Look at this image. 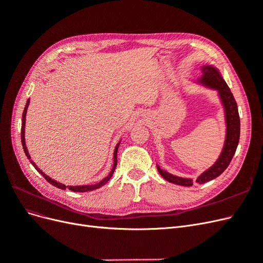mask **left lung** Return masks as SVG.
Returning <instances> with one entry per match:
<instances>
[{"label": "left lung", "mask_w": 263, "mask_h": 263, "mask_svg": "<svg viewBox=\"0 0 263 263\" xmlns=\"http://www.w3.org/2000/svg\"><path fill=\"white\" fill-rule=\"evenodd\" d=\"M202 72L203 76L200 79V83L218 91L219 98L225 108L227 129L225 145L224 148H222L219 158L217 159V161L196 179V182L200 183V184H203V183H206L215 178H217L227 169V166L229 165L236 153V149L240 137V118L239 113H238L237 103L232 91H230L227 83L225 82L224 79L221 78L219 71L216 68H214L212 66H204L202 67ZM158 171L161 174V177L163 179L171 183H174V184L182 186L193 185L192 179L176 177L166 171H163L162 169H160V166H158Z\"/></svg>", "instance_id": "1"}]
</instances>
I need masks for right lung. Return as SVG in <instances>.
I'll return each instance as SVG.
<instances>
[{
	"label": "right lung",
	"instance_id": "add662e5",
	"mask_svg": "<svg viewBox=\"0 0 263 263\" xmlns=\"http://www.w3.org/2000/svg\"><path fill=\"white\" fill-rule=\"evenodd\" d=\"M28 105H29V99L27 100V103H26V105H25V108H24V112H23V118H22V134H21V139H22L23 149H24V153H25L26 157L29 159L30 163L35 166V169H36L39 173H41L42 176H44V178H45L47 181H48V182L50 183V184H52V185H53V186H55V187H59V189H61V190H66V189L68 187L70 191H72V192H87V191H93V190H97V189H99V187L103 186V185H104L105 183H106L110 178H112L113 173H114V171H115V169H116V165H117V150H118L119 142L117 144V146H116V148H115V151H114V163H113L112 171L109 172V174H108V176H107L105 179H103L102 181H100L99 183H97V184H93V185H77V186H69V185H67V186H66L65 184H62V183H59V182H57V181L52 180L50 177L46 176V174H45L41 169H38V168H37V165L34 163V161H33V160H30V156H29V154H28L27 147H26V145H25V122H26V113H27Z\"/></svg>",
	"mask_w": 263,
	"mask_h": 263
}]
</instances>
